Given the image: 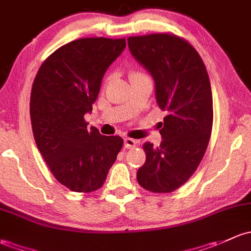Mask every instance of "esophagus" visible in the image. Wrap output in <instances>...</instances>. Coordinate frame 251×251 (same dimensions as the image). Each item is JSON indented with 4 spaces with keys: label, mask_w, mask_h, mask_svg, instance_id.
<instances>
[{
    "label": "esophagus",
    "mask_w": 251,
    "mask_h": 251,
    "mask_svg": "<svg viewBox=\"0 0 251 251\" xmlns=\"http://www.w3.org/2000/svg\"><path fill=\"white\" fill-rule=\"evenodd\" d=\"M137 141L134 139H130V137H126L125 139V147L126 148H134L136 147Z\"/></svg>",
    "instance_id": "34e87169"
}]
</instances>
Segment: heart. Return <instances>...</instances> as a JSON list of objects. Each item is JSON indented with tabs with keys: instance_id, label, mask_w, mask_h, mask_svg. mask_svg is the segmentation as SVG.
<instances>
[{
	"instance_id": "1",
	"label": "heart",
	"mask_w": 251,
	"mask_h": 251,
	"mask_svg": "<svg viewBox=\"0 0 251 251\" xmlns=\"http://www.w3.org/2000/svg\"><path fill=\"white\" fill-rule=\"evenodd\" d=\"M136 74H140V73H133V74H131V76H133V75H136Z\"/></svg>"
}]
</instances>
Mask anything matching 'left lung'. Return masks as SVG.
Listing matches in <instances>:
<instances>
[{
    "label": "left lung",
    "mask_w": 251,
    "mask_h": 251,
    "mask_svg": "<svg viewBox=\"0 0 251 251\" xmlns=\"http://www.w3.org/2000/svg\"><path fill=\"white\" fill-rule=\"evenodd\" d=\"M128 47L154 79L158 106L168 112L158 125L160 146H142L146 161L137 170V182L152 193H171L190 178L208 146L213 126L208 74L193 45L175 34L129 37Z\"/></svg>",
    "instance_id": "8db88e82"
}]
</instances>
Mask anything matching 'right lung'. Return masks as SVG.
I'll return each instance as SVG.
<instances>
[{
    "instance_id": "1",
    "label": "right lung",
    "mask_w": 251,
    "mask_h": 251,
    "mask_svg": "<svg viewBox=\"0 0 251 251\" xmlns=\"http://www.w3.org/2000/svg\"><path fill=\"white\" fill-rule=\"evenodd\" d=\"M125 48V38L73 40L51 53L34 77V140L55 178L72 191L101 188L123 146L122 137L88 129L83 116L92 111L105 72Z\"/></svg>"
}]
</instances>
